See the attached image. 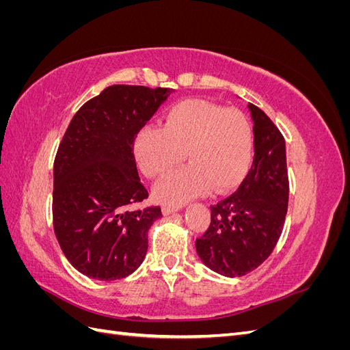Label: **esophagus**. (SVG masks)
I'll use <instances>...</instances> for the list:
<instances>
[{"label":"esophagus","instance_id":"obj_1","mask_svg":"<svg viewBox=\"0 0 350 350\" xmlns=\"http://www.w3.org/2000/svg\"><path fill=\"white\" fill-rule=\"evenodd\" d=\"M162 211H163V215H165V216H169V215H174V213H175V211H178V207H171V206H163Z\"/></svg>","mask_w":350,"mask_h":350}]
</instances>
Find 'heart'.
Listing matches in <instances>:
<instances>
[{"label":"heart","mask_w":350,"mask_h":350,"mask_svg":"<svg viewBox=\"0 0 350 350\" xmlns=\"http://www.w3.org/2000/svg\"><path fill=\"white\" fill-rule=\"evenodd\" d=\"M134 157L142 172L159 178L184 161L189 165L167 175L154 197L181 206L211 188L230 191L247 176L252 161V131L238 109H224L206 100H183L165 113L163 126L147 125L137 133Z\"/></svg>","instance_id":"b5f03b06"}]
</instances>
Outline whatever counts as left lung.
<instances>
[{"label": "left lung", "instance_id": "1", "mask_svg": "<svg viewBox=\"0 0 350 350\" xmlns=\"http://www.w3.org/2000/svg\"><path fill=\"white\" fill-rule=\"evenodd\" d=\"M254 124V162L235 194L210 207L206 234L196 250L206 267L226 278L243 276L267 260L288 211L286 144L278 126L248 103Z\"/></svg>", "mask_w": 350, "mask_h": 350}]
</instances>
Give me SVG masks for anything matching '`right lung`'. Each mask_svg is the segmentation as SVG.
Segmentation results:
<instances>
[{"instance_id": "add662e5", "label": "right lung", "mask_w": 350, "mask_h": 350, "mask_svg": "<svg viewBox=\"0 0 350 350\" xmlns=\"http://www.w3.org/2000/svg\"><path fill=\"white\" fill-rule=\"evenodd\" d=\"M172 92L113 84L83 105L62 137L54 162V230L66 258L84 276L111 282L142 266L147 232L162 211L129 208L149 197L133 144Z\"/></svg>"}]
</instances>
